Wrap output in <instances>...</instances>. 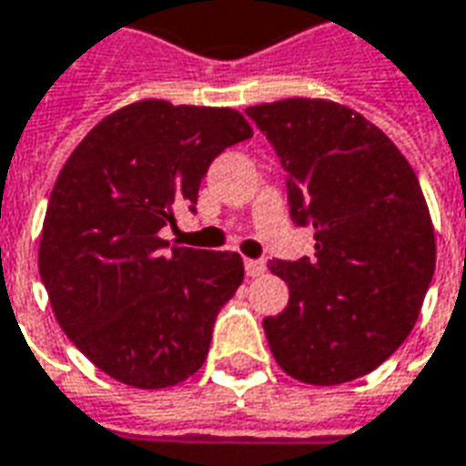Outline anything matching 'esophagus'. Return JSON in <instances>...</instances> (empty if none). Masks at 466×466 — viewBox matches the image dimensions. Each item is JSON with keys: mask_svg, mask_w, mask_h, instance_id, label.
<instances>
[{"mask_svg": "<svg viewBox=\"0 0 466 466\" xmlns=\"http://www.w3.org/2000/svg\"><path fill=\"white\" fill-rule=\"evenodd\" d=\"M263 270H266V263H263V260H246V273H248L250 279L263 276Z\"/></svg>", "mask_w": 466, "mask_h": 466, "instance_id": "34e87169", "label": "esophagus"}]
</instances>
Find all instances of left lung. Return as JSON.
Here are the masks:
<instances>
[{
    "label": "left lung",
    "instance_id": "obj_1",
    "mask_svg": "<svg viewBox=\"0 0 466 466\" xmlns=\"http://www.w3.org/2000/svg\"><path fill=\"white\" fill-rule=\"evenodd\" d=\"M286 170L289 206L311 223L313 258L270 260L289 306L263 319L276 364L313 386L354 381L404 344L437 266L417 175L374 122L321 97L248 107Z\"/></svg>",
    "mask_w": 466,
    "mask_h": 466
}]
</instances>
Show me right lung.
<instances>
[{"instance_id": "1", "label": "right lung", "mask_w": 466, "mask_h": 466, "mask_svg": "<svg viewBox=\"0 0 466 466\" xmlns=\"http://www.w3.org/2000/svg\"><path fill=\"white\" fill-rule=\"evenodd\" d=\"M253 137L233 107L137 100L85 135L49 196L39 276L67 339L135 389H167L203 366L213 323L243 283L233 250L160 238L196 210L208 165Z\"/></svg>"}]
</instances>
